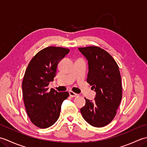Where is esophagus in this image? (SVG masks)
<instances>
[{"instance_id": "34e87169", "label": "esophagus", "mask_w": 147, "mask_h": 147, "mask_svg": "<svg viewBox=\"0 0 147 147\" xmlns=\"http://www.w3.org/2000/svg\"><path fill=\"white\" fill-rule=\"evenodd\" d=\"M69 95L71 96V97H76V96H78L79 95L77 94V93H75L72 91L69 92Z\"/></svg>"}]
</instances>
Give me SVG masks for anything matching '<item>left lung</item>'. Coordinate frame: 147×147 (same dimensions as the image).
I'll return each instance as SVG.
<instances>
[{
    "instance_id": "1",
    "label": "left lung",
    "mask_w": 147,
    "mask_h": 147,
    "mask_svg": "<svg viewBox=\"0 0 147 147\" xmlns=\"http://www.w3.org/2000/svg\"><path fill=\"white\" fill-rule=\"evenodd\" d=\"M88 62L87 82L96 92L94 100L85 98L81 113L94 127L107 125L114 119L121 101L122 83L119 69L114 58L96 46L78 49Z\"/></svg>"
}]
</instances>
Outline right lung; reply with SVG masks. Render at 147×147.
<instances>
[{
    "instance_id": "right-lung-1",
    "label": "right lung",
    "mask_w": 147,
    "mask_h": 147,
    "mask_svg": "<svg viewBox=\"0 0 147 147\" xmlns=\"http://www.w3.org/2000/svg\"><path fill=\"white\" fill-rule=\"evenodd\" d=\"M69 49L48 47L39 51L28 65L22 89L27 114L32 123L40 128L52 126L59 117L61 105L69 93L49 91L48 86L55 76L57 67Z\"/></svg>"
}]
</instances>
